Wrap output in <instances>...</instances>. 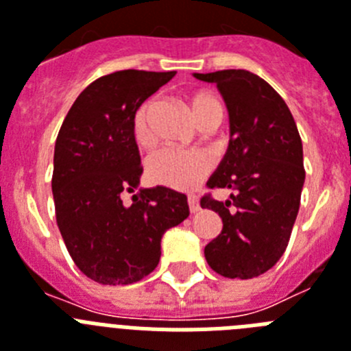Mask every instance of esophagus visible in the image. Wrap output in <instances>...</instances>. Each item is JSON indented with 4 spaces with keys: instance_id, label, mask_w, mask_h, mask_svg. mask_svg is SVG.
Wrapping results in <instances>:
<instances>
[{
    "instance_id": "esophagus-1",
    "label": "esophagus",
    "mask_w": 351,
    "mask_h": 351,
    "mask_svg": "<svg viewBox=\"0 0 351 351\" xmlns=\"http://www.w3.org/2000/svg\"><path fill=\"white\" fill-rule=\"evenodd\" d=\"M188 206H190L191 213H197V210L200 209V204H198V197H195V195H190V197H188Z\"/></svg>"
}]
</instances>
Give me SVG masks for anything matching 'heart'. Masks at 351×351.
Listing matches in <instances>:
<instances>
[{"label": "heart", "instance_id": "obj_1", "mask_svg": "<svg viewBox=\"0 0 351 351\" xmlns=\"http://www.w3.org/2000/svg\"><path fill=\"white\" fill-rule=\"evenodd\" d=\"M191 116L198 123L209 117H223L221 101L207 91H197L188 98ZM149 112L151 104H144L135 114L133 132L138 144L149 141ZM213 161L204 151L198 149H160L147 158L145 172L153 182L173 190H191L209 173Z\"/></svg>", "mask_w": 351, "mask_h": 351}]
</instances>
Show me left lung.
Segmentation results:
<instances>
[{
	"label": "left lung",
	"mask_w": 351,
	"mask_h": 351,
	"mask_svg": "<svg viewBox=\"0 0 351 351\" xmlns=\"http://www.w3.org/2000/svg\"><path fill=\"white\" fill-rule=\"evenodd\" d=\"M193 77L218 86L230 121L228 149L207 186L232 193L225 202L209 195L200 200L223 221L204 255L218 274L250 280L276 265L288 246L306 179L302 141L283 98L255 73L221 70Z\"/></svg>",
	"instance_id": "1"
}]
</instances>
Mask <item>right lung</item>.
Returning <instances> with one entry per match:
<instances>
[{
	"label": "right lung",
	"mask_w": 351,
	"mask_h": 351,
	"mask_svg": "<svg viewBox=\"0 0 351 351\" xmlns=\"http://www.w3.org/2000/svg\"><path fill=\"white\" fill-rule=\"evenodd\" d=\"M176 71L121 70L84 89L68 110L54 147L56 219L77 267L101 285H130L156 269L161 237L190 216L184 193L141 188L133 119Z\"/></svg>",
	"instance_id": "1"
}]
</instances>
